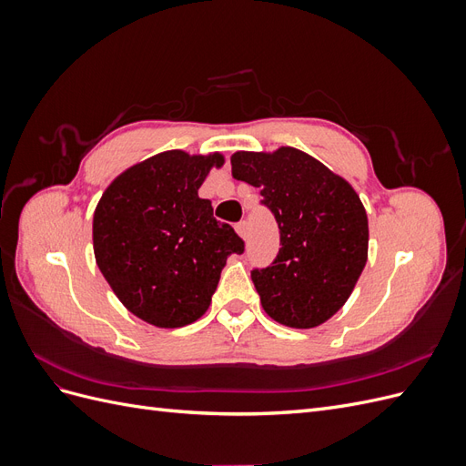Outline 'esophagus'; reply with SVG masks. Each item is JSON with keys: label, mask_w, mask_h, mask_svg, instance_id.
I'll use <instances>...</instances> for the list:
<instances>
[{"label": "esophagus", "mask_w": 466, "mask_h": 466, "mask_svg": "<svg viewBox=\"0 0 466 466\" xmlns=\"http://www.w3.org/2000/svg\"><path fill=\"white\" fill-rule=\"evenodd\" d=\"M235 231L238 233V237H241V238H247V235H248V223L247 221H238L235 225Z\"/></svg>", "instance_id": "1"}]
</instances>
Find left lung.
<instances>
[{"instance_id": "8db88e82", "label": "left lung", "mask_w": 466, "mask_h": 466, "mask_svg": "<svg viewBox=\"0 0 466 466\" xmlns=\"http://www.w3.org/2000/svg\"><path fill=\"white\" fill-rule=\"evenodd\" d=\"M231 173L260 188L279 228L278 257L250 272L262 309L289 329L327 322L348 301L368 262V214L358 192L295 147L237 151Z\"/></svg>"}]
</instances>
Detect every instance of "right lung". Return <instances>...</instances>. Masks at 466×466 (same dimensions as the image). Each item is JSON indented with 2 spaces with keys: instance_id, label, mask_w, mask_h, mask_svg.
<instances>
[{
  "instance_id": "right-lung-1",
  "label": "right lung",
  "mask_w": 466,
  "mask_h": 466,
  "mask_svg": "<svg viewBox=\"0 0 466 466\" xmlns=\"http://www.w3.org/2000/svg\"><path fill=\"white\" fill-rule=\"evenodd\" d=\"M221 153L173 149L126 168L93 216L98 270L130 313L159 329L198 320L211 303L228 257L245 250L231 225L198 196Z\"/></svg>"
}]
</instances>
